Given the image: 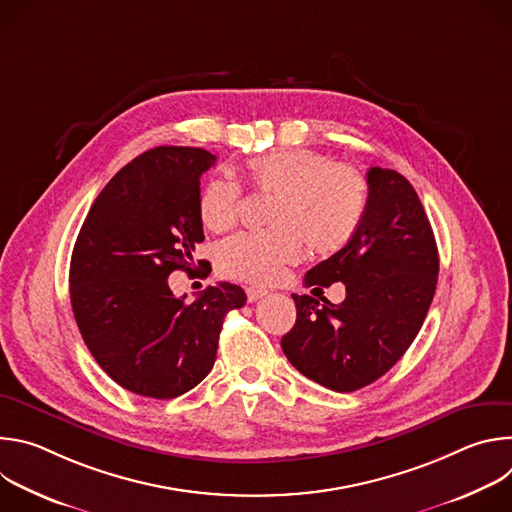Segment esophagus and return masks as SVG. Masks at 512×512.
Here are the masks:
<instances>
[{
    "mask_svg": "<svg viewBox=\"0 0 512 512\" xmlns=\"http://www.w3.org/2000/svg\"><path fill=\"white\" fill-rule=\"evenodd\" d=\"M245 291H247V300L249 302H257V300L267 296V289H263V287H247Z\"/></svg>",
    "mask_w": 512,
    "mask_h": 512,
    "instance_id": "esophagus-1",
    "label": "esophagus"
}]
</instances>
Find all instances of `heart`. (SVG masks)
<instances>
[{
    "label": "heart",
    "mask_w": 512,
    "mask_h": 512,
    "mask_svg": "<svg viewBox=\"0 0 512 512\" xmlns=\"http://www.w3.org/2000/svg\"><path fill=\"white\" fill-rule=\"evenodd\" d=\"M249 182L273 194L269 231L241 233L216 247L214 263L223 277L271 283L296 263L304 243L314 255L340 251L356 233L369 200V182L358 168L334 164L310 148H283L247 162ZM241 202L237 184L214 178L198 196L206 229L221 233L235 225Z\"/></svg>",
    "instance_id": "b5f03b06"
}]
</instances>
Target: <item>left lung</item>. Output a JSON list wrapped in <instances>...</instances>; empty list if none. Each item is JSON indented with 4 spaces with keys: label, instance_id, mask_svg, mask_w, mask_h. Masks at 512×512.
I'll use <instances>...</instances> for the list:
<instances>
[{
    "label": "left lung",
    "instance_id": "left-lung-1",
    "mask_svg": "<svg viewBox=\"0 0 512 512\" xmlns=\"http://www.w3.org/2000/svg\"><path fill=\"white\" fill-rule=\"evenodd\" d=\"M369 200L352 239L312 267L306 287L346 285L342 304L291 296L298 318L281 338L287 360L338 393L383 377L405 354L435 294L440 257L423 204L405 176L367 172Z\"/></svg>",
    "mask_w": 512,
    "mask_h": 512
}]
</instances>
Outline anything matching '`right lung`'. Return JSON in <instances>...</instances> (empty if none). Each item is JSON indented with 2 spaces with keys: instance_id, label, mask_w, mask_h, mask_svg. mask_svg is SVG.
<instances>
[{
  "instance_id": "1",
  "label": "right lung",
  "mask_w": 512,
  "mask_h": 512,
  "mask_svg": "<svg viewBox=\"0 0 512 512\" xmlns=\"http://www.w3.org/2000/svg\"><path fill=\"white\" fill-rule=\"evenodd\" d=\"M216 156L162 145L121 168L93 202L70 259V304L99 367L123 389L174 399L212 369L218 334L243 287L218 283L186 304L170 273L192 271L204 241L200 176Z\"/></svg>"
}]
</instances>
